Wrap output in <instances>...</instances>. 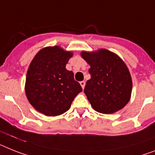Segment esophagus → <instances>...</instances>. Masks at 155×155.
<instances>
[{
	"label": "esophagus",
	"mask_w": 155,
	"mask_h": 155,
	"mask_svg": "<svg viewBox=\"0 0 155 155\" xmlns=\"http://www.w3.org/2000/svg\"><path fill=\"white\" fill-rule=\"evenodd\" d=\"M85 84H86L85 81H81V82H80V85H81V87H82V88H83V89H84V88L85 87Z\"/></svg>",
	"instance_id": "34e87169"
}]
</instances>
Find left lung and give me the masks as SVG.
<instances>
[{
    "label": "left lung",
    "instance_id": "1",
    "mask_svg": "<svg viewBox=\"0 0 155 155\" xmlns=\"http://www.w3.org/2000/svg\"><path fill=\"white\" fill-rule=\"evenodd\" d=\"M81 57L89 64L91 79L84 93L95 111L114 114L129 102L132 90V77L122 59L106 49L83 51Z\"/></svg>",
    "mask_w": 155,
    "mask_h": 155
}]
</instances>
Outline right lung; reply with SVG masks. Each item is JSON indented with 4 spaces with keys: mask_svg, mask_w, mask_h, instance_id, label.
I'll return each mask as SVG.
<instances>
[{
    "mask_svg": "<svg viewBox=\"0 0 155 155\" xmlns=\"http://www.w3.org/2000/svg\"><path fill=\"white\" fill-rule=\"evenodd\" d=\"M72 53L58 45L41 49L28 68L25 92L31 105L48 117L65 113L78 94L83 91L74 79L71 71L66 69Z\"/></svg>",
    "mask_w": 155,
    "mask_h": 155,
    "instance_id": "add662e5",
    "label": "right lung"
}]
</instances>
